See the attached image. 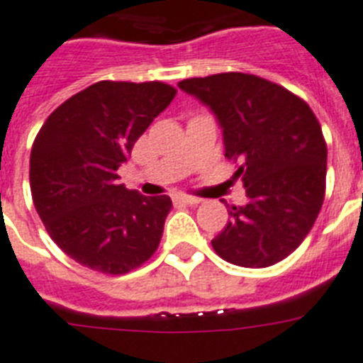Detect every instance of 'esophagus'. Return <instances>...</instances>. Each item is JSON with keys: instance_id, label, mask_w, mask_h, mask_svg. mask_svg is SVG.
<instances>
[{"instance_id": "1", "label": "esophagus", "mask_w": 363, "mask_h": 363, "mask_svg": "<svg viewBox=\"0 0 363 363\" xmlns=\"http://www.w3.org/2000/svg\"><path fill=\"white\" fill-rule=\"evenodd\" d=\"M175 203L177 205H199L201 199H197V197H191V196H177Z\"/></svg>"}]
</instances>
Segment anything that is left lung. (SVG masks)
I'll return each instance as SVG.
<instances>
[{"mask_svg": "<svg viewBox=\"0 0 363 363\" xmlns=\"http://www.w3.org/2000/svg\"><path fill=\"white\" fill-rule=\"evenodd\" d=\"M179 88L208 105L223 129L225 157L249 203L212 240L223 260L269 267L312 230L327 188V142L308 103L277 83L240 72L191 77Z\"/></svg>", "mask_w": 363, "mask_h": 363, "instance_id": "1", "label": "left lung"}]
</instances>
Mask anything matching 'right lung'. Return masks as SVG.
Returning a JSON list of instances; mask_svg holds the SVG:
<instances>
[{
  "label": "right lung",
  "mask_w": 363,
  "mask_h": 363,
  "mask_svg": "<svg viewBox=\"0 0 363 363\" xmlns=\"http://www.w3.org/2000/svg\"><path fill=\"white\" fill-rule=\"evenodd\" d=\"M175 94L160 81H99L57 106L38 130L33 203L51 240L81 266L125 275L158 249L172 199L127 190L118 167Z\"/></svg>",
  "instance_id": "obj_1"
}]
</instances>
